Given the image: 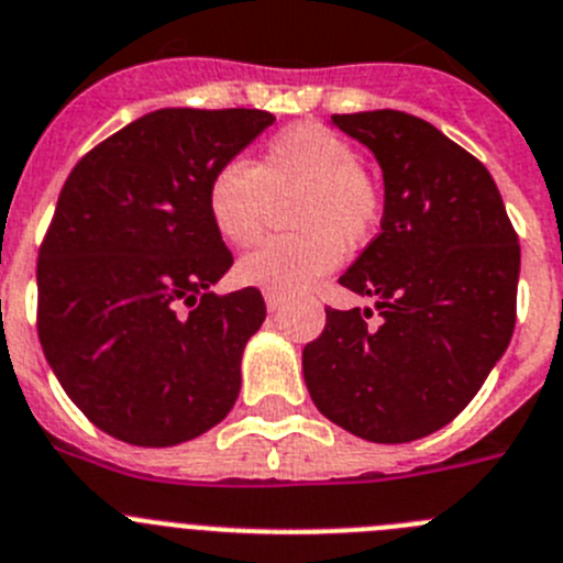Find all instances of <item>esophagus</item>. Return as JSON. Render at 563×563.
<instances>
[{"mask_svg": "<svg viewBox=\"0 0 563 563\" xmlns=\"http://www.w3.org/2000/svg\"><path fill=\"white\" fill-rule=\"evenodd\" d=\"M265 303H267V309H271V312H278V309L285 307V298L276 296V292H265Z\"/></svg>", "mask_w": 563, "mask_h": 563, "instance_id": "34e87169", "label": "esophagus"}]
</instances>
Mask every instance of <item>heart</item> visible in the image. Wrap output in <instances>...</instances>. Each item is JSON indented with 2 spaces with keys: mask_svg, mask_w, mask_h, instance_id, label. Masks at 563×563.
Wrapping results in <instances>:
<instances>
[{
  "mask_svg": "<svg viewBox=\"0 0 563 563\" xmlns=\"http://www.w3.org/2000/svg\"><path fill=\"white\" fill-rule=\"evenodd\" d=\"M287 195L296 234L267 240L236 267L245 285L278 296L316 285L338 265L343 247L368 245L385 211L383 187L360 167L352 142L321 122H296L273 133L254 167L242 158L220 164L206 187V209L229 245L251 247L265 234L271 198Z\"/></svg>",
  "mask_w": 563,
  "mask_h": 563,
  "instance_id": "heart-1",
  "label": "heart"
}]
</instances>
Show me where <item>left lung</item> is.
Segmentation results:
<instances>
[{
    "mask_svg": "<svg viewBox=\"0 0 563 563\" xmlns=\"http://www.w3.org/2000/svg\"><path fill=\"white\" fill-rule=\"evenodd\" d=\"M385 178L383 231L338 278L379 309L327 307L303 345L318 410L374 443L450 424L486 383L517 323L519 236L483 162L405 111L334 113Z\"/></svg>",
    "mask_w": 563,
    "mask_h": 563,
    "instance_id": "left-lung-1",
    "label": "left lung"
}]
</instances>
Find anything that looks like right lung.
Listing matches in <instances>:
<instances>
[{
	"label": "right lung",
	"mask_w": 563,
	"mask_h": 563,
	"mask_svg": "<svg viewBox=\"0 0 563 563\" xmlns=\"http://www.w3.org/2000/svg\"><path fill=\"white\" fill-rule=\"evenodd\" d=\"M273 113L162 108L91 147L38 251V340L82 416L136 446H175L229 416L265 321L256 287L214 296L234 265L206 209L220 164Z\"/></svg>",
	"instance_id": "add662e5"
}]
</instances>
